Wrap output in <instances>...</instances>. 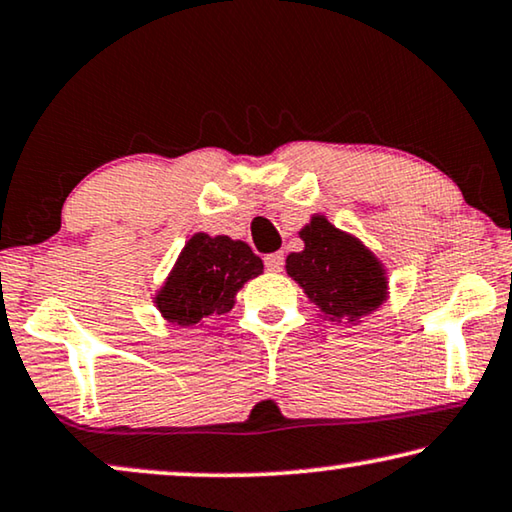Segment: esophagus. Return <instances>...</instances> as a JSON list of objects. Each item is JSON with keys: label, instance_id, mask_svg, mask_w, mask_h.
Returning a JSON list of instances; mask_svg holds the SVG:
<instances>
[{"label": "esophagus", "instance_id": "obj_1", "mask_svg": "<svg viewBox=\"0 0 512 512\" xmlns=\"http://www.w3.org/2000/svg\"><path fill=\"white\" fill-rule=\"evenodd\" d=\"M265 268L272 272H281V268H284V254H281V251H274V254L265 256Z\"/></svg>", "mask_w": 512, "mask_h": 512}]
</instances>
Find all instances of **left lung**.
<instances>
[{"label":"left lung","mask_w":512,"mask_h":512,"mask_svg":"<svg viewBox=\"0 0 512 512\" xmlns=\"http://www.w3.org/2000/svg\"><path fill=\"white\" fill-rule=\"evenodd\" d=\"M300 238L305 240V251L286 258V272L332 321H355L381 305L383 268L358 240L337 231L325 217L311 219Z\"/></svg>","instance_id":"1"}]
</instances>
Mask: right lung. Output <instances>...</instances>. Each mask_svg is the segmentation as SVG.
I'll return each mask as SVG.
<instances>
[{
    "mask_svg": "<svg viewBox=\"0 0 512 512\" xmlns=\"http://www.w3.org/2000/svg\"><path fill=\"white\" fill-rule=\"evenodd\" d=\"M263 272V261L249 244L226 235L198 233L184 244L175 270L157 295V307L170 323L196 325L233 307L244 281Z\"/></svg>",
    "mask_w": 512,
    "mask_h": 512,
    "instance_id": "1",
    "label": "right lung"
}]
</instances>
